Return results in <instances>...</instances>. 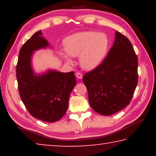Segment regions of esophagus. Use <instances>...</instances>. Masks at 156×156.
<instances>
[{
	"mask_svg": "<svg viewBox=\"0 0 156 156\" xmlns=\"http://www.w3.org/2000/svg\"><path fill=\"white\" fill-rule=\"evenodd\" d=\"M76 78H78V79H82L83 78V75H82V73H79V72H77L76 73Z\"/></svg>",
	"mask_w": 156,
	"mask_h": 156,
	"instance_id": "esophagus-1",
	"label": "esophagus"
}]
</instances>
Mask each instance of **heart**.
<instances>
[{
    "label": "heart",
    "instance_id": "heart-1",
    "mask_svg": "<svg viewBox=\"0 0 156 156\" xmlns=\"http://www.w3.org/2000/svg\"><path fill=\"white\" fill-rule=\"evenodd\" d=\"M109 38L106 34L94 31H84L66 38L64 44L67 54H60L69 64H72L69 56H79L81 67L86 70H93L103 61L109 47Z\"/></svg>",
    "mask_w": 156,
    "mask_h": 156
}]
</instances>
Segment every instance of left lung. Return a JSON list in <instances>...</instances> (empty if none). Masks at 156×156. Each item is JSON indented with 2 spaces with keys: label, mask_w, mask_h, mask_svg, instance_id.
<instances>
[{
  "label": "left lung",
  "mask_w": 156,
  "mask_h": 156,
  "mask_svg": "<svg viewBox=\"0 0 156 156\" xmlns=\"http://www.w3.org/2000/svg\"><path fill=\"white\" fill-rule=\"evenodd\" d=\"M95 112L111 115L129 104L138 84V58L129 39L118 31L107 56L83 76Z\"/></svg>",
  "instance_id": "8db88e82"
}]
</instances>
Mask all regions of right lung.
Returning a JSON list of instances; mask_svg holds the SVG:
<instances>
[{
  "label": "right lung",
  "mask_w": 156,
  "mask_h": 156,
  "mask_svg": "<svg viewBox=\"0 0 156 156\" xmlns=\"http://www.w3.org/2000/svg\"><path fill=\"white\" fill-rule=\"evenodd\" d=\"M49 43L37 31L21 47L16 66V78L20 98L33 117L47 122L61 119L69 107V99L76 84L73 72L55 69L36 73L32 66L34 51L49 47Z\"/></svg>",
  "instance_id": "obj_1"
}]
</instances>
